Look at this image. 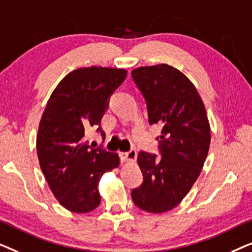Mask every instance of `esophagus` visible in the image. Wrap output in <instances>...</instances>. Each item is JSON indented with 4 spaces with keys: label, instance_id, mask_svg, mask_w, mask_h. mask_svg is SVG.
<instances>
[{
    "label": "esophagus",
    "instance_id": "1",
    "mask_svg": "<svg viewBox=\"0 0 252 252\" xmlns=\"http://www.w3.org/2000/svg\"><path fill=\"white\" fill-rule=\"evenodd\" d=\"M137 153L135 149H130L128 153H120V157H122L123 161H134L136 159Z\"/></svg>",
    "mask_w": 252,
    "mask_h": 252
}]
</instances>
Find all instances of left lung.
<instances>
[{
  "label": "left lung",
  "instance_id": "1",
  "mask_svg": "<svg viewBox=\"0 0 252 252\" xmlns=\"http://www.w3.org/2000/svg\"><path fill=\"white\" fill-rule=\"evenodd\" d=\"M133 80L147 102L150 125H161V158L140 151L143 182L132 190L137 208L164 213L175 208L197 180L208 156L211 129L204 103L186 75L167 64L137 67Z\"/></svg>",
  "mask_w": 252,
  "mask_h": 252
}]
</instances>
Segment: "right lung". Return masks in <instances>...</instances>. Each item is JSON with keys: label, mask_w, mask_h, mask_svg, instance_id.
<instances>
[{"label": "right lung", "mask_w": 252, "mask_h": 252, "mask_svg": "<svg viewBox=\"0 0 252 252\" xmlns=\"http://www.w3.org/2000/svg\"><path fill=\"white\" fill-rule=\"evenodd\" d=\"M127 71L80 67L62 79L41 117L36 153L44 178L62 206L87 213L101 203L98 184L105 172L119 166L118 154L91 148L85 134L97 128L109 97L126 79Z\"/></svg>", "instance_id": "obj_1"}]
</instances>
